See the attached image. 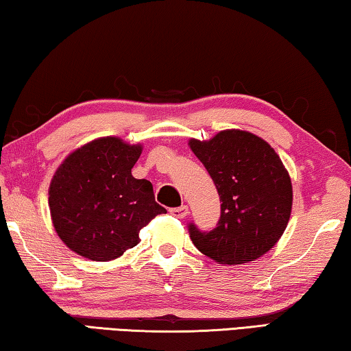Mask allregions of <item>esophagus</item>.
Returning <instances> with one entry per match:
<instances>
[{
    "mask_svg": "<svg viewBox=\"0 0 351 351\" xmlns=\"http://www.w3.org/2000/svg\"><path fill=\"white\" fill-rule=\"evenodd\" d=\"M170 213L176 218H186L189 215V207L187 206L173 207V209H170Z\"/></svg>",
    "mask_w": 351,
    "mask_h": 351,
    "instance_id": "1",
    "label": "esophagus"
}]
</instances>
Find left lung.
Segmentation results:
<instances>
[{"instance_id":"obj_1","label":"left lung","mask_w":351,"mask_h":351,"mask_svg":"<svg viewBox=\"0 0 351 351\" xmlns=\"http://www.w3.org/2000/svg\"><path fill=\"white\" fill-rule=\"evenodd\" d=\"M221 201L217 228L189 234L206 257L241 265L261 257L283 235L293 206L291 178L268 142L241 130H224L210 141L190 139Z\"/></svg>"}]
</instances>
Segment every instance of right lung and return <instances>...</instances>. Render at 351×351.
<instances>
[{
	"mask_svg": "<svg viewBox=\"0 0 351 351\" xmlns=\"http://www.w3.org/2000/svg\"><path fill=\"white\" fill-rule=\"evenodd\" d=\"M141 145L106 136L77 148L49 186L56 232L71 251L94 261L121 257L139 243V230L159 213L153 186L136 180Z\"/></svg>",
	"mask_w": 351,
	"mask_h": 351,
	"instance_id": "1",
	"label": "right lung"
}]
</instances>
